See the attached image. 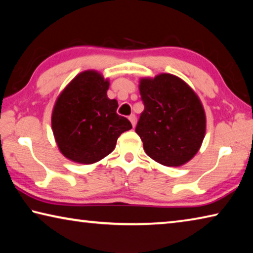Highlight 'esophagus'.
Here are the masks:
<instances>
[{
  "label": "esophagus",
  "mask_w": 253,
  "mask_h": 253,
  "mask_svg": "<svg viewBox=\"0 0 253 253\" xmlns=\"http://www.w3.org/2000/svg\"><path fill=\"white\" fill-rule=\"evenodd\" d=\"M128 119H129V122L131 123L132 127H135V125H136V116H135V115H130V116L128 117Z\"/></svg>",
  "instance_id": "obj_1"
}]
</instances>
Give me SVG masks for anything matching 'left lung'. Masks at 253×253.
I'll return each mask as SVG.
<instances>
[{
  "mask_svg": "<svg viewBox=\"0 0 253 253\" xmlns=\"http://www.w3.org/2000/svg\"><path fill=\"white\" fill-rule=\"evenodd\" d=\"M144 111L136 132L147 155L164 166H182L199 152L207 129L202 102L185 81L170 74L139 80Z\"/></svg>",
  "mask_w": 253,
  "mask_h": 253,
  "instance_id": "1",
  "label": "left lung"
}]
</instances>
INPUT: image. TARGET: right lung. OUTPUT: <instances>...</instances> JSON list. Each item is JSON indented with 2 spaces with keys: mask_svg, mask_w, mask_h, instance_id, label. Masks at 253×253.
<instances>
[{
  "mask_svg": "<svg viewBox=\"0 0 253 253\" xmlns=\"http://www.w3.org/2000/svg\"><path fill=\"white\" fill-rule=\"evenodd\" d=\"M109 80L100 72L85 70L77 75L55 100L51 125L60 152L79 164H93L116 147L118 137L131 129L119 116L118 102L109 99Z\"/></svg>",
  "mask_w": 253,
  "mask_h": 253,
  "instance_id": "obj_1",
  "label": "right lung"
}]
</instances>
